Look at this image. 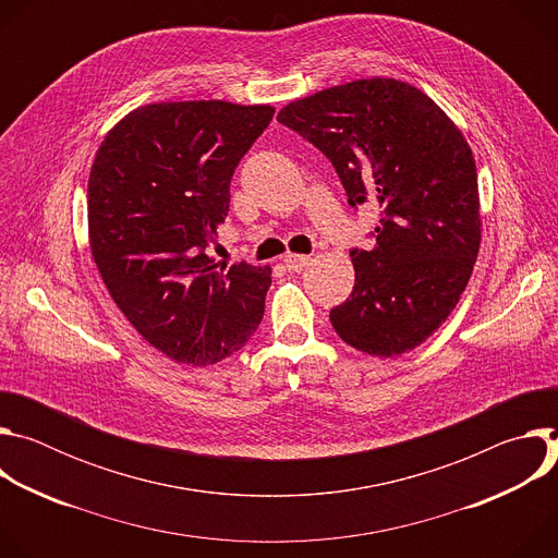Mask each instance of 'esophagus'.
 Here are the masks:
<instances>
[{
  "instance_id": "obj_1",
  "label": "esophagus",
  "mask_w": 558,
  "mask_h": 558,
  "mask_svg": "<svg viewBox=\"0 0 558 558\" xmlns=\"http://www.w3.org/2000/svg\"><path fill=\"white\" fill-rule=\"evenodd\" d=\"M311 263V256H302V254H284V265L289 269H302Z\"/></svg>"
}]
</instances>
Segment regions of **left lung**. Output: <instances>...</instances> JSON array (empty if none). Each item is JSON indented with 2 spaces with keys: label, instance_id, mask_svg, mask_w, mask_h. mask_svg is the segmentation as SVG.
<instances>
[{
  "label": "left lung",
  "instance_id": "left-lung-1",
  "mask_svg": "<svg viewBox=\"0 0 558 558\" xmlns=\"http://www.w3.org/2000/svg\"><path fill=\"white\" fill-rule=\"evenodd\" d=\"M278 121L329 158L353 207H381L375 247L351 252L355 287L331 308L336 333L375 357L420 347L457 306L482 243L461 130L428 95L386 76L291 101Z\"/></svg>",
  "mask_w": 558,
  "mask_h": 558
}]
</instances>
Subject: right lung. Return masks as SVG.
Masks as SVG:
<instances>
[{"label": "right lung", "instance_id": "add662e5", "mask_svg": "<svg viewBox=\"0 0 558 558\" xmlns=\"http://www.w3.org/2000/svg\"><path fill=\"white\" fill-rule=\"evenodd\" d=\"M271 106L163 101L125 114L97 149L88 233L99 274L130 325L179 364L207 366L258 329L271 269L207 256L229 183Z\"/></svg>", "mask_w": 558, "mask_h": 558}]
</instances>
